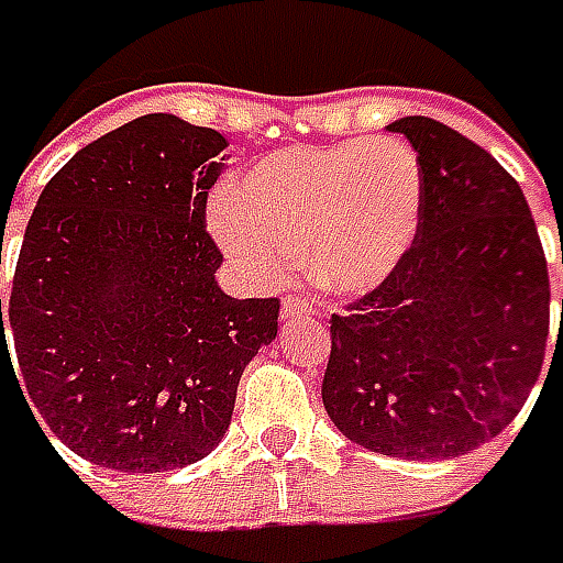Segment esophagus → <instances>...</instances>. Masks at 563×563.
<instances>
[{
  "label": "esophagus",
  "mask_w": 563,
  "mask_h": 563,
  "mask_svg": "<svg viewBox=\"0 0 563 563\" xmlns=\"http://www.w3.org/2000/svg\"><path fill=\"white\" fill-rule=\"evenodd\" d=\"M313 313H317V305L310 298H301V295L283 298V320H298V317H313Z\"/></svg>",
  "instance_id": "34e87169"
}]
</instances>
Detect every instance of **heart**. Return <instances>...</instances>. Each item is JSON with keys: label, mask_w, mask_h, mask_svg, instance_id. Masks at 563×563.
<instances>
[{"label": "heart", "mask_w": 563, "mask_h": 563, "mask_svg": "<svg viewBox=\"0 0 563 563\" xmlns=\"http://www.w3.org/2000/svg\"><path fill=\"white\" fill-rule=\"evenodd\" d=\"M423 173L399 140L286 148L210 203V228L255 280H280L305 253L313 280L365 292L418 238Z\"/></svg>", "instance_id": "b5f03b06"}]
</instances>
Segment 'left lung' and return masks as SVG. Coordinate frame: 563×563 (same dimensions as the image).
I'll return each instance as SVG.
<instances>
[{"label":"left lung","instance_id":"1","mask_svg":"<svg viewBox=\"0 0 563 563\" xmlns=\"http://www.w3.org/2000/svg\"><path fill=\"white\" fill-rule=\"evenodd\" d=\"M390 131L408 136L423 173L418 238L375 289L332 313L322 405L368 451L460 457L500 435L540 377L549 268L500 161L435 118H399Z\"/></svg>","mask_w":563,"mask_h":563}]
</instances>
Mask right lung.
I'll return each mask as SVG.
<instances>
[{
	"label": "right lung",
	"instance_id": "right-lung-1",
	"mask_svg": "<svg viewBox=\"0 0 563 563\" xmlns=\"http://www.w3.org/2000/svg\"><path fill=\"white\" fill-rule=\"evenodd\" d=\"M225 145L176 115L133 118L66 161L30 216L8 322L0 298V368L11 329L14 380L97 466L170 473L207 457L243 368L277 335L280 298L216 286L207 195Z\"/></svg>",
	"mask_w": 563,
	"mask_h": 563
}]
</instances>
